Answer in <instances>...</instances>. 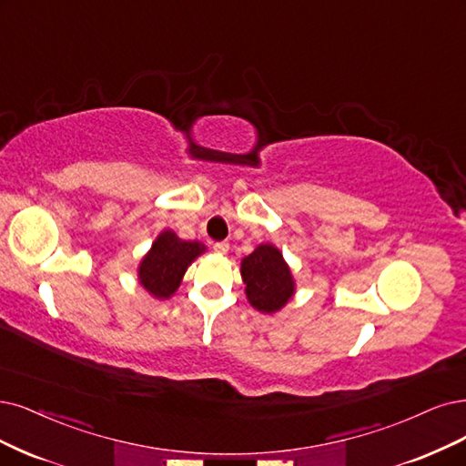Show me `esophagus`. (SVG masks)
<instances>
[{"mask_svg":"<svg viewBox=\"0 0 466 466\" xmlns=\"http://www.w3.org/2000/svg\"><path fill=\"white\" fill-rule=\"evenodd\" d=\"M213 249H215L217 253H227V251L230 249V246H228V242H217V244L213 246Z\"/></svg>","mask_w":466,"mask_h":466,"instance_id":"34e87169","label":"esophagus"}]
</instances>
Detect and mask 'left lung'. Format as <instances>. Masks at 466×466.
Masks as SVG:
<instances>
[{"label":"left lung","instance_id":"1","mask_svg":"<svg viewBox=\"0 0 466 466\" xmlns=\"http://www.w3.org/2000/svg\"><path fill=\"white\" fill-rule=\"evenodd\" d=\"M242 279L249 303L263 313L282 309L294 296V279L282 253L268 244L257 248L242 261Z\"/></svg>","mask_w":466,"mask_h":466}]
</instances>
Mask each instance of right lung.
Wrapping results in <instances>:
<instances>
[{
  "mask_svg": "<svg viewBox=\"0 0 466 466\" xmlns=\"http://www.w3.org/2000/svg\"><path fill=\"white\" fill-rule=\"evenodd\" d=\"M203 246L198 242H184L175 232L165 230L144 257L140 265V282L155 298H170L180 286L187 265L192 263Z\"/></svg>",
  "mask_w": 466,
  "mask_h": 466,
  "instance_id": "add662e5",
  "label": "right lung"
}]
</instances>
